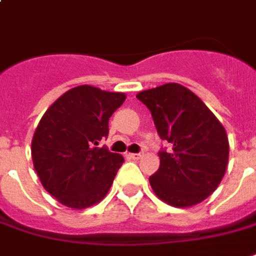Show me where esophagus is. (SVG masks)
<instances>
[{
  "mask_svg": "<svg viewBox=\"0 0 256 256\" xmlns=\"http://www.w3.org/2000/svg\"><path fill=\"white\" fill-rule=\"evenodd\" d=\"M128 156L132 159H134V160H137V159H140L142 155H141V154H128Z\"/></svg>",
  "mask_w": 256,
  "mask_h": 256,
  "instance_id": "34e87169",
  "label": "esophagus"
}]
</instances>
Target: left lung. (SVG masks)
<instances>
[{
	"label": "left lung",
	"mask_w": 256,
	"mask_h": 256,
	"mask_svg": "<svg viewBox=\"0 0 256 256\" xmlns=\"http://www.w3.org/2000/svg\"><path fill=\"white\" fill-rule=\"evenodd\" d=\"M136 97L151 110L159 137L172 144L160 151L150 178L155 196L176 208L202 202L220 184L228 162L226 130L191 90L166 83Z\"/></svg>",
	"instance_id": "8db88e82"
}]
</instances>
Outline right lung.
I'll return each mask as SVG.
<instances>
[{"label":"right lung","instance_id":"right-lung-1","mask_svg":"<svg viewBox=\"0 0 256 256\" xmlns=\"http://www.w3.org/2000/svg\"><path fill=\"white\" fill-rule=\"evenodd\" d=\"M123 92L83 84L68 90L46 110L32 140L33 165L46 190L72 209H86L108 194L122 155L97 146Z\"/></svg>","mask_w":256,"mask_h":256}]
</instances>
